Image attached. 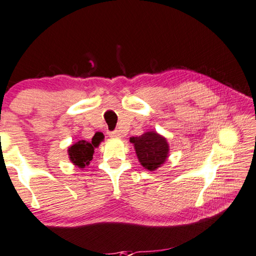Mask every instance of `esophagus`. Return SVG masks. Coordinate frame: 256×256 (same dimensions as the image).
I'll list each match as a JSON object with an SVG mask.
<instances>
[{
	"label": "esophagus",
	"mask_w": 256,
	"mask_h": 256,
	"mask_svg": "<svg viewBox=\"0 0 256 256\" xmlns=\"http://www.w3.org/2000/svg\"><path fill=\"white\" fill-rule=\"evenodd\" d=\"M109 136H114V138H120V131H112V132H109Z\"/></svg>",
	"instance_id": "34e87169"
}]
</instances>
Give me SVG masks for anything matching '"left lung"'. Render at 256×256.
<instances>
[{
	"label": "left lung",
	"instance_id": "8db88e82",
	"mask_svg": "<svg viewBox=\"0 0 256 256\" xmlns=\"http://www.w3.org/2000/svg\"><path fill=\"white\" fill-rule=\"evenodd\" d=\"M130 142L134 145L140 164L147 170H156L167 160L169 145L167 139L159 133L154 131L145 132L139 136L130 138Z\"/></svg>",
	"mask_w": 256,
	"mask_h": 256
}]
</instances>
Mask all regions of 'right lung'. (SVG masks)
<instances>
[{
    "label": "right lung",
    "mask_w": 256,
    "mask_h": 256,
    "mask_svg": "<svg viewBox=\"0 0 256 256\" xmlns=\"http://www.w3.org/2000/svg\"><path fill=\"white\" fill-rule=\"evenodd\" d=\"M104 136L102 133H98L94 136L92 142H86V140H80V142H75L68 148V156L70 160L78 168H84L86 166L90 164L94 154V148L100 145L102 142Z\"/></svg>",
    "instance_id": "obj_1"
}]
</instances>
